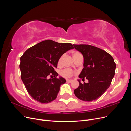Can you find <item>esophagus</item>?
Wrapping results in <instances>:
<instances>
[{
  "instance_id": "esophagus-1",
  "label": "esophagus",
  "mask_w": 131,
  "mask_h": 131,
  "mask_svg": "<svg viewBox=\"0 0 131 131\" xmlns=\"http://www.w3.org/2000/svg\"><path fill=\"white\" fill-rule=\"evenodd\" d=\"M66 81H67V82H72L73 81V80H69V79H67Z\"/></svg>"
}]
</instances>
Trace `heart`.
<instances>
[{
	"instance_id": "obj_1",
	"label": "heart",
	"mask_w": 131,
	"mask_h": 131,
	"mask_svg": "<svg viewBox=\"0 0 131 131\" xmlns=\"http://www.w3.org/2000/svg\"><path fill=\"white\" fill-rule=\"evenodd\" d=\"M78 53H79V52H75L74 53V54ZM62 58H63V56H61L60 57V58L59 59L58 64H61V63L62 60ZM73 73H74L73 72V70L70 69H65L64 70H62L61 72V75H62V76L64 77V78H70L73 75Z\"/></svg>"
}]
</instances>
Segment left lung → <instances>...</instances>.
<instances>
[{"mask_svg": "<svg viewBox=\"0 0 131 131\" xmlns=\"http://www.w3.org/2000/svg\"><path fill=\"white\" fill-rule=\"evenodd\" d=\"M84 56V68L79 78L88 83L81 84L74 90L75 96L84 101L90 102L100 97L108 89L115 72L116 64L110 54L90 45H73Z\"/></svg>", "mask_w": 131, "mask_h": 131, "instance_id": "obj_1", "label": "left lung"}]
</instances>
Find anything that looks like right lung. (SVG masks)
<instances>
[{
	"instance_id": "obj_1",
	"label": "right lung",
	"mask_w": 131,
	"mask_h": 131,
	"mask_svg": "<svg viewBox=\"0 0 131 131\" xmlns=\"http://www.w3.org/2000/svg\"><path fill=\"white\" fill-rule=\"evenodd\" d=\"M70 43H58L46 40L31 46L21 57V79L27 92L34 100L48 103L56 98L60 86L66 82L57 78L59 59L67 51L73 49ZM48 76L52 79H48Z\"/></svg>"
}]
</instances>
